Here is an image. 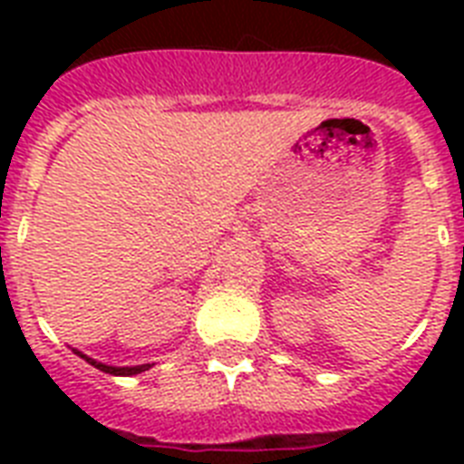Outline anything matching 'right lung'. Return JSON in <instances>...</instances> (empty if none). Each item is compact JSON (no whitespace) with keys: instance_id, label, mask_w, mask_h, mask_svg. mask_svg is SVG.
<instances>
[{"instance_id":"add662e5","label":"right lung","mask_w":464,"mask_h":464,"mask_svg":"<svg viewBox=\"0 0 464 464\" xmlns=\"http://www.w3.org/2000/svg\"><path fill=\"white\" fill-rule=\"evenodd\" d=\"M79 353V356H82V359H86L91 363V366H96L98 371H103V373H111V375H137V373H141V371H149V363L147 366H132V368H115V366H105V363H98V361H93V359H89V356H83L82 352H76Z\"/></svg>"}]
</instances>
